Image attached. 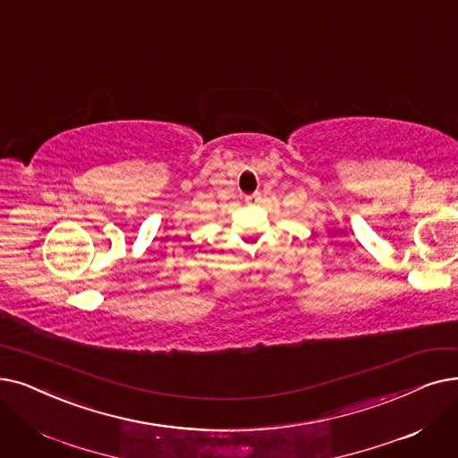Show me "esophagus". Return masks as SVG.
Here are the masks:
<instances>
[{
  "label": "esophagus",
  "instance_id": "obj_1",
  "mask_svg": "<svg viewBox=\"0 0 458 458\" xmlns=\"http://www.w3.org/2000/svg\"><path fill=\"white\" fill-rule=\"evenodd\" d=\"M245 202H247V204H258V202H260V192L249 194V196L245 198Z\"/></svg>",
  "mask_w": 458,
  "mask_h": 458
}]
</instances>
